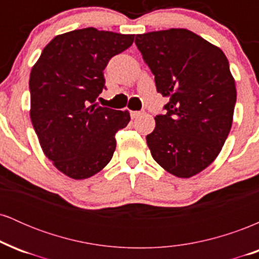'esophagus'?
<instances>
[{"label": "esophagus", "instance_id": "34e87169", "mask_svg": "<svg viewBox=\"0 0 259 259\" xmlns=\"http://www.w3.org/2000/svg\"><path fill=\"white\" fill-rule=\"evenodd\" d=\"M144 114V112H138V111H132L130 112V115H132V118H138L140 115Z\"/></svg>", "mask_w": 259, "mask_h": 259}]
</instances>
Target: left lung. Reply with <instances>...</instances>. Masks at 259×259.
Here are the masks:
<instances>
[{
    "label": "left lung",
    "mask_w": 259,
    "mask_h": 259,
    "mask_svg": "<svg viewBox=\"0 0 259 259\" xmlns=\"http://www.w3.org/2000/svg\"><path fill=\"white\" fill-rule=\"evenodd\" d=\"M135 44L169 102L146 136L153 159L178 178L206 169L233 124L236 88L227 56L187 29L136 35Z\"/></svg>",
    "instance_id": "obj_1"
}]
</instances>
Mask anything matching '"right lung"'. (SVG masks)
Instances as JSON below:
<instances>
[{
	"label": "right lung",
	"instance_id": "obj_1",
	"mask_svg": "<svg viewBox=\"0 0 259 259\" xmlns=\"http://www.w3.org/2000/svg\"><path fill=\"white\" fill-rule=\"evenodd\" d=\"M134 35L85 28L57 35L32 67L30 119L45 156L75 180L102 170L115 151V133L127 111L95 103L105 86L109 59L125 51Z\"/></svg>",
	"mask_w": 259,
	"mask_h": 259
}]
</instances>
